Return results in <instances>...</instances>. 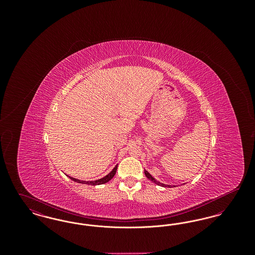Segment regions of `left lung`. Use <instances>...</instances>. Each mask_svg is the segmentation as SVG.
I'll return each mask as SVG.
<instances>
[{
	"label": "left lung",
	"mask_w": 255,
	"mask_h": 255,
	"mask_svg": "<svg viewBox=\"0 0 255 255\" xmlns=\"http://www.w3.org/2000/svg\"><path fill=\"white\" fill-rule=\"evenodd\" d=\"M144 174H145L146 177H147L150 181H152V182H154V183H156V184H158V185H160V186H162V187H172L169 184H164V183H162V182H158L156 179H154V178L152 177V175H151L148 171H146V170H144ZM174 186H175V185H174Z\"/></svg>",
	"instance_id": "left-lung-1"
}]
</instances>
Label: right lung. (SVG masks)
<instances>
[{
  "mask_svg": "<svg viewBox=\"0 0 255 255\" xmlns=\"http://www.w3.org/2000/svg\"><path fill=\"white\" fill-rule=\"evenodd\" d=\"M117 169H118V165H116L115 168L112 170L108 175H106L105 177H103V178H101V179H98L97 181H89V182H86V181L77 180V179L73 178V177H71V176H68V175H67V176H68L71 180H73V182H79V183H83V184H89V185H99V184H103V183H106V182L111 181V180L114 178V176L116 175Z\"/></svg>",
  "mask_w": 255,
  "mask_h": 255,
  "instance_id": "right-lung-1",
  "label": "right lung"
}]
</instances>
